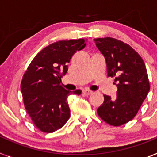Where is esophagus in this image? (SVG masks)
I'll list each match as a JSON object with an SVG mask.
<instances>
[{"label": "esophagus", "instance_id": "34e87169", "mask_svg": "<svg viewBox=\"0 0 157 157\" xmlns=\"http://www.w3.org/2000/svg\"><path fill=\"white\" fill-rule=\"evenodd\" d=\"M83 94H85V95H90L91 94H93V91L89 90H83Z\"/></svg>", "mask_w": 157, "mask_h": 157}]
</instances>
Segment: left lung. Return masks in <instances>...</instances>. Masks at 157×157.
Segmentation results:
<instances>
[{
	"mask_svg": "<svg viewBox=\"0 0 157 157\" xmlns=\"http://www.w3.org/2000/svg\"><path fill=\"white\" fill-rule=\"evenodd\" d=\"M96 46L105 59L109 77H116V98L105 95L98 114L107 123L118 127L136 116L149 94L146 67L129 45L112 37L95 38Z\"/></svg>",
	"mask_w": 157,
	"mask_h": 157,
	"instance_id": "obj_1",
	"label": "left lung"
}]
</instances>
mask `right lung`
Instances as JSON below:
<instances>
[{
  "label": "right lung",
  "instance_id": "1",
  "mask_svg": "<svg viewBox=\"0 0 157 157\" xmlns=\"http://www.w3.org/2000/svg\"><path fill=\"white\" fill-rule=\"evenodd\" d=\"M85 45L84 39L50 44L36 55L25 72L21 82L25 108L42 132L59 130L70 118L67 98L71 94L80 95L82 90H65L61 85V77L67 71L72 56Z\"/></svg>",
  "mask_w": 157,
  "mask_h": 157
}]
</instances>
